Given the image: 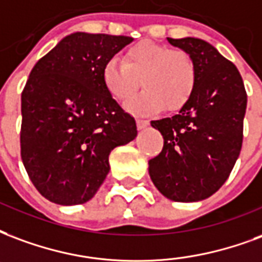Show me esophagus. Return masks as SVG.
Here are the masks:
<instances>
[{"label": "esophagus", "instance_id": "34e87169", "mask_svg": "<svg viewBox=\"0 0 262 262\" xmlns=\"http://www.w3.org/2000/svg\"><path fill=\"white\" fill-rule=\"evenodd\" d=\"M137 129L139 130H143V129H146L147 126H148V121H143V119H137L136 121Z\"/></svg>", "mask_w": 262, "mask_h": 262}]
</instances>
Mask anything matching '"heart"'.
<instances>
[{"label":"heart","mask_w":262,"mask_h":262,"mask_svg":"<svg viewBox=\"0 0 262 262\" xmlns=\"http://www.w3.org/2000/svg\"><path fill=\"white\" fill-rule=\"evenodd\" d=\"M140 80L146 90L127 101V111L135 115H151L164 106L175 111L185 105L194 92L195 63L182 50L140 41L126 50L123 62L112 58L102 68V83L118 101L130 98Z\"/></svg>","instance_id":"b5f03b06"}]
</instances>
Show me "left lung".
<instances>
[{"mask_svg": "<svg viewBox=\"0 0 262 262\" xmlns=\"http://www.w3.org/2000/svg\"><path fill=\"white\" fill-rule=\"evenodd\" d=\"M195 63L194 92L176 115L152 121L164 148L148 161L161 194L179 203L208 199L220 190L239 158L247 94L237 68L201 38H168Z\"/></svg>", "mask_w": 262, "mask_h": 262, "instance_id": "1", "label": "left lung"}]
</instances>
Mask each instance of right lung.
Returning <instances> with one entry per match:
<instances>
[{
	"label": "right lung",
	"instance_id": "obj_1",
	"mask_svg": "<svg viewBox=\"0 0 262 262\" xmlns=\"http://www.w3.org/2000/svg\"><path fill=\"white\" fill-rule=\"evenodd\" d=\"M133 41L76 32L40 59L22 93L20 154L41 195L61 205L92 200L110 152L137 136L136 122L102 83V68Z\"/></svg>",
	"mask_w": 262,
	"mask_h": 262
}]
</instances>
